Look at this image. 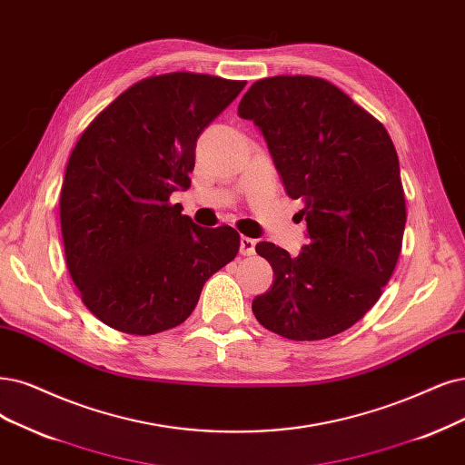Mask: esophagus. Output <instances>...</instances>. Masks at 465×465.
I'll list each match as a JSON object with an SVG mask.
<instances>
[{
    "instance_id": "esophagus-1",
    "label": "esophagus",
    "mask_w": 465,
    "mask_h": 465,
    "mask_svg": "<svg viewBox=\"0 0 465 465\" xmlns=\"http://www.w3.org/2000/svg\"><path fill=\"white\" fill-rule=\"evenodd\" d=\"M254 245H256L254 239L242 235V239H239V252H242L243 256H251V254H254Z\"/></svg>"
}]
</instances>
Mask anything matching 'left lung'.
I'll use <instances>...</instances> for the list:
<instances>
[{
  "mask_svg": "<svg viewBox=\"0 0 465 465\" xmlns=\"http://www.w3.org/2000/svg\"><path fill=\"white\" fill-rule=\"evenodd\" d=\"M237 113L262 132L287 195L304 203L311 239L295 259L256 243L273 270L272 289L252 301L256 320L293 341L349 330L380 301L402 249L406 201L391 135L316 76L256 80Z\"/></svg>",
  "mask_w": 465,
  "mask_h": 465,
  "instance_id": "obj_1",
  "label": "left lung"
}]
</instances>
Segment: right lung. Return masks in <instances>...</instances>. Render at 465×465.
I'll list each match as a JSON object with an SVG mask.
<instances>
[{"label": "right lung", "mask_w": 465, "mask_h": 465, "mask_svg": "<svg viewBox=\"0 0 465 465\" xmlns=\"http://www.w3.org/2000/svg\"><path fill=\"white\" fill-rule=\"evenodd\" d=\"M245 84L195 73L143 78L76 142L59 201L64 259L82 302L109 328H176L204 282L235 259L232 226L201 228L170 195L192 183L199 134Z\"/></svg>", "instance_id": "obj_1"}]
</instances>
